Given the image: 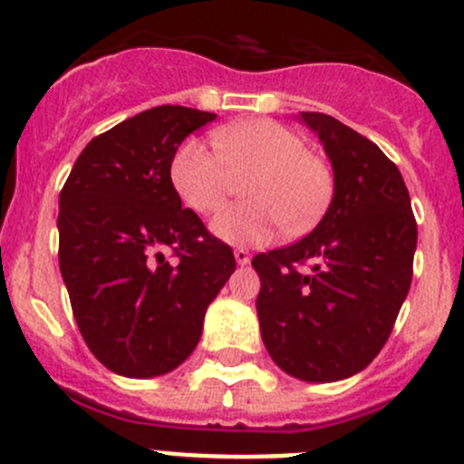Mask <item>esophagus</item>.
<instances>
[{
  "label": "esophagus",
  "instance_id": "34e87169",
  "mask_svg": "<svg viewBox=\"0 0 464 464\" xmlns=\"http://www.w3.org/2000/svg\"><path fill=\"white\" fill-rule=\"evenodd\" d=\"M233 256H236L237 265H249V251L246 249H236L233 251Z\"/></svg>",
  "mask_w": 464,
  "mask_h": 464
}]
</instances>
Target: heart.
<instances>
[{"instance_id": "obj_1", "label": "heart", "mask_w": 464, "mask_h": 464, "mask_svg": "<svg viewBox=\"0 0 464 464\" xmlns=\"http://www.w3.org/2000/svg\"><path fill=\"white\" fill-rule=\"evenodd\" d=\"M215 152L197 138L183 142L169 163V181L183 204L210 215L224 206L233 181H242L246 204L213 219V233L228 245H263L278 227L304 233L317 224L333 195L324 159L304 138L272 120H249L215 131Z\"/></svg>"}]
</instances>
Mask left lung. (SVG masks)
Listing matches in <instances>:
<instances>
[{
  "instance_id": "obj_1",
  "label": "left lung",
  "mask_w": 464,
  "mask_h": 464,
  "mask_svg": "<svg viewBox=\"0 0 464 464\" xmlns=\"http://www.w3.org/2000/svg\"><path fill=\"white\" fill-rule=\"evenodd\" d=\"M333 168V199L310 236L258 254L256 310L272 361L308 383L365 370L392 333L412 281L417 222L397 165L324 112H301ZM310 259L304 275L296 264Z\"/></svg>"
}]
</instances>
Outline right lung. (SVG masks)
<instances>
[{"label": "right lung", "instance_id": "right-lung-1", "mask_svg": "<svg viewBox=\"0 0 464 464\" xmlns=\"http://www.w3.org/2000/svg\"><path fill=\"white\" fill-rule=\"evenodd\" d=\"M218 115L156 106L92 138L58 197V263L79 331L103 367L127 379L177 370L204 314L236 272L231 246L181 208L169 163ZM169 246L177 264L164 260Z\"/></svg>", "mask_w": 464, "mask_h": 464}]
</instances>
